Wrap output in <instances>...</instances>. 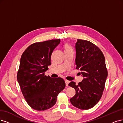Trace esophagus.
<instances>
[{
	"label": "esophagus",
	"mask_w": 123,
	"mask_h": 123,
	"mask_svg": "<svg viewBox=\"0 0 123 123\" xmlns=\"http://www.w3.org/2000/svg\"><path fill=\"white\" fill-rule=\"evenodd\" d=\"M65 84H66V86H68V84L69 83V81L67 80H65Z\"/></svg>",
	"instance_id": "obj_1"
}]
</instances>
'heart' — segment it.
<instances>
[{
	"label": "heart",
	"instance_id": "heart-1",
	"mask_svg": "<svg viewBox=\"0 0 123 123\" xmlns=\"http://www.w3.org/2000/svg\"><path fill=\"white\" fill-rule=\"evenodd\" d=\"M71 49V47L69 46V45L66 44L65 45V49Z\"/></svg>",
	"mask_w": 123,
	"mask_h": 123
}]
</instances>
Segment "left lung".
Segmentation results:
<instances>
[{
	"label": "left lung",
	"instance_id": "left-lung-1",
	"mask_svg": "<svg viewBox=\"0 0 123 123\" xmlns=\"http://www.w3.org/2000/svg\"><path fill=\"white\" fill-rule=\"evenodd\" d=\"M75 49L76 68L81 71L84 79L78 85L74 81L68 84L76 92L70 101L80 110H89L99 101L105 87L107 76L105 58L101 49L88 40L78 39Z\"/></svg>",
	"mask_w": 123,
	"mask_h": 123
}]
</instances>
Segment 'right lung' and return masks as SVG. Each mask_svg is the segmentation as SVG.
Here are the masks:
<instances>
[{"mask_svg": "<svg viewBox=\"0 0 123 123\" xmlns=\"http://www.w3.org/2000/svg\"><path fill=\"white\" fill-rule=\"evenodd\" d=\"M60 43V39L35 43L22 55L17 80L26 102L35 110L45 111L53 106L58 95L65 87L62 78L44 75L51 64L52 52Z\"/></svg>", "mask_w": 123, "mask_h": 123, "instance_id": "1", "label": "right lung"}]
</instances>
